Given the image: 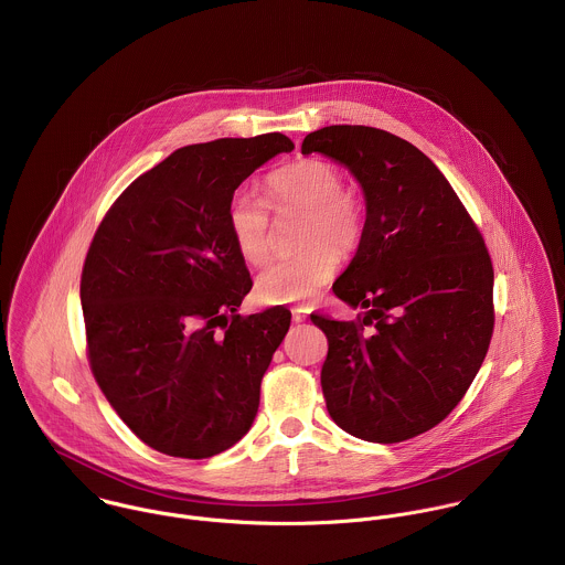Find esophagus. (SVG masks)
<instances>
[{
    "mask_svg": "<svg viewBox=\"0 0 565 565\" xmlns=\"http://www.w3.org/2000/svg\"><path fill=\"white\" fill-rule=\"evenodd\" d=\"M291 318H294V322L296 323L305 322V320L309 318V309H305V307H294V309H291Z\"/></svg>",
    "mask_w": 565,
    "mask_h": 565,
    "instance_id": "obj_1",
    "label": "esophagus"
}]
</instances>
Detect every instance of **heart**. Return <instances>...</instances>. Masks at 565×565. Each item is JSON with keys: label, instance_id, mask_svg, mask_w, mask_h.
Listing matches in <instances>:
<instances>
[{"label": "heart", "instance_id": "obj_1", "mask_svg": "<svg viewBox=\"0 0 565 565\" xmlns=\"http://www.w3.org/2000/svg\"><path fill=\"white\" fill-rule=\"evenodd\" d=\"M302 213L300 254L282 258L256 278V296L265 305H305L320 296L339 267L337 254L354 249L363 235V206L343 186V173L318 159L285 164L265 178V200L239 189L226 206L231 237L243 260L265 265L271 256L269 211Z\"/></svg>", "mask_w": 565, "mask_h": 565}]
</instances>
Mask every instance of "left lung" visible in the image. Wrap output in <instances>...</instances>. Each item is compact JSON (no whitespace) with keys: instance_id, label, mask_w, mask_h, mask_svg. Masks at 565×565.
Returning a JSON list of instances; mask_svg holds the SVG:
<instances>
[{"instance_id":"obj_1","label":"left lung","mask_w":565,"mask_h":565,"mask_svg":"<svg viewBox=\"0 0 565 565\" xmlns=\"http://www.w3.org/2000/svg\"><path fill=\"white\" fill-rule=\"evenodd\" d=\"M341 162L365 193L359 249L332 291L354 322L311 316L328 339L322 392L345 433L396 444L461 403L493 332V267L483 235L426 154L370 126H326L302 154Z\"/></svg>"}]
</instances>
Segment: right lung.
Returning a JSON list of instances; mask_svg holds the SVG:
<instances>
[{"instance_id":"1","label":"right lung","mask_w":565,"mask_h":565,"mask_svg":"<svg viewBox=\"0 0 565 565\" xmlns=\"http://www.w3.org/2000/svg\"><path fill=\"white\" fill-rule=\"evenodd\" d=\"M291 150L280 132L180 148L115 200L88 245L81 300L90 372L162 455H220L256 417L291 313H237L252 278L226 206L254 169Z\"/></svg>"}]
</instances>
